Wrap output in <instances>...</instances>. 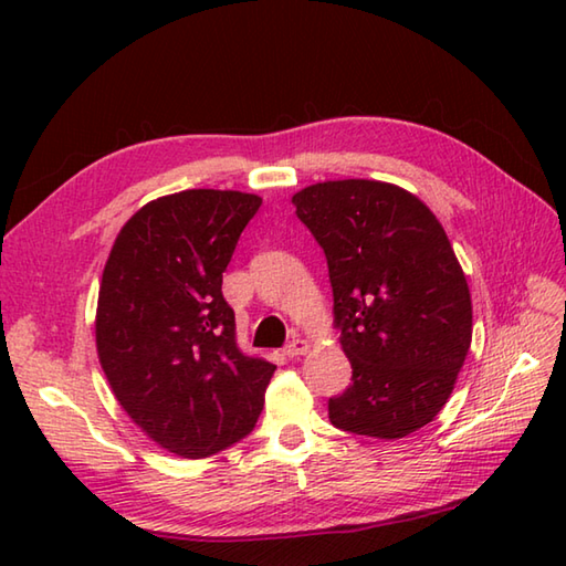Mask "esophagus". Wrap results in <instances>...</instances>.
<instances>
[{"instance_id": "1", "label": "esophagus", "mask_w": 566, "mask_h": 566, "mask_svg": "<svg viewBox=\"0 0 566 566\" xmlns=\"http://www.w3.org/2000/svg\"><path fill=\"white\" fill-rule=\"evenodd\" d=\"M308 353V343L304 338H294L284 345V355L286 357H298V355H306Z\"/></svg>"}]
</instances>
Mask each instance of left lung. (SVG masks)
Returning <instances> with one entry per match:
<instances>
[{"mask_svg":"<svg viewBox=\"0 0 566 566\" xmlns=\"http://www.w3.org/2000/svg\"><path fill=\"white\" fill-rule=\"evenodd\" d=\"M326 252L333 316L353 384L328 401L335 428L396 440L448 403L472 343V296L444 228L389 182L338 179L292 197Z\"/></svg>","mask_w":566,"mask_h":566,"instance_id":"8db88e82","label":"left lung"}]
</instances>
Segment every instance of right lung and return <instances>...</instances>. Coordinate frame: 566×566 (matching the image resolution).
Instances as JSON below:
<instances>
[{"instance_id":"1","label":"right lung","mask_w":566,"mask_h":566,"mask_svg":"<svg viewBox=\"0 0 566 566\" xmlns=\"http://www.w3.org/2000/svg\"><path fill=\"white\" fill-rule=\"evenodd\" d=\"M262 199L187 189L136 211L104 264L97 353L130 420L167 452L201 460L255 428L268 359L235 343L221 284Z\"/></svg>"}]
</instances>
